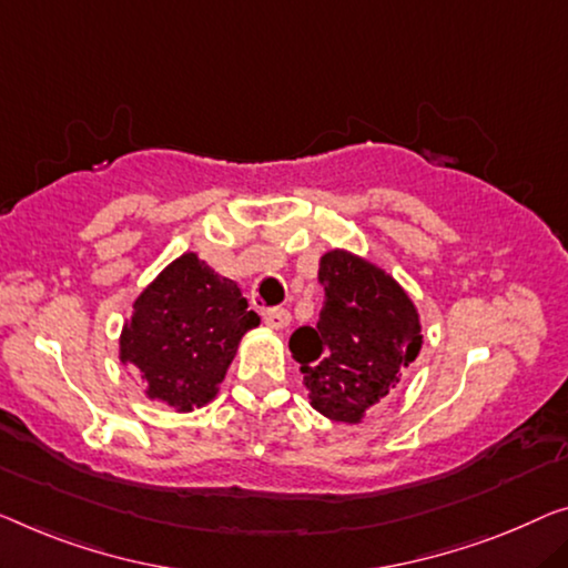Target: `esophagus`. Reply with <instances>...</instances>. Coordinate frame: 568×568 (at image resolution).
I'll list each match as a JSON object with an SVG mask.
<instances>
[{
    "mask_svg": "<svg viewBox=\"0 0 568 568\" xmlns=\"http://www.w3.org/2000/svg\"><path fill=\"white\" fill-rule=\"evenodd\" d=\"M262 318H265V324L270 328H277V332L291 326V311L287 308H265L262 311Z\"/></svg>",
    "mask_w": 568,
    "mask_h": 568,
    "instance_id": "obj_1",
    "label": "esophagus"
}]
</instances>
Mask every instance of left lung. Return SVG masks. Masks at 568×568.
<instances>
[{
  "mask_svg": "<svg viewBox=\"0 0 568 568\" xmlns=\"http://www.w3.org/2000/svg\"><path fill=\"white\" fill-rule=\"evenodd\" d=\"M318 283V324L295 328L287 346L313 408L338 423H359L416 362L418 311L393 275L346 250L321 257Z\"/></svg>",
  "mask_w": 568,
  "mask_h": 568,
  "instance_id": "left-lung-1",
  "label": "left lung"
}]
</instances>
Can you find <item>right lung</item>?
I'll return each mask as SVG.
<instances>
[{
    "label": "right lung",
    "instance_id": "obj_1",
    "mask_svg": "<svg viewBox=\"0 0 568 568\" xmlns=\"http://www.w3.org/2000/svg\"><path fill=\"white\" fill-rule=\"evenodd\" d=\"M255 326L260 316L240 285L185 252L132 303L120 359L140 369L150 400L191 413L214 400L236 346Z\"/></svg>",
    "mask_w": 568,
    "mask_h": 568
}]
</instances>
